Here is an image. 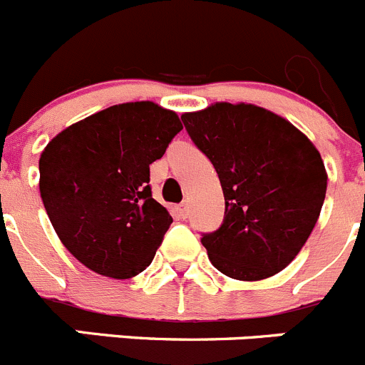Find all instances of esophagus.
Here are the masks:
<instances>
[{
  "instance_id": "34e87169",
  "label": "esophagus",
  "mask_w": 365,
  "mask_h": 365,
  "mask_svg": "<svg viewBox=\"0 0 365 365\" xmlns=\"http://www.w3.org/2000/svg\"><path fill=\"white\" fill-rule=\"evenodd\" d=\"M177 213H179L180 218H188V204H180V206H177Z\"/></svg>"
}]
</instances>
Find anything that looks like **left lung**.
Masks as SVG:
<instances>
[{
    "instance_id": "1",
    "label": "left lung",
    "mask_w": 365,
    "mask_h": 365,
    "mask_svg": "<svg viewBox=\"0 0 365 365\" xmlns=\"http://www.w3.org/2000/svg\"><path fill=\"white\" fill-rule=\"evenodd\" d=\"M180 118L224 192V222L202 237L210 262L240 281L281 272L307 244L324 202L328 173L319 150L289 120L252 103L217 102Z\"/></svg>"
}]
</instances>
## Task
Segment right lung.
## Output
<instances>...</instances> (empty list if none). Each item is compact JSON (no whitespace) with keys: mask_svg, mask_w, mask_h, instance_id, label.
Here are the masks:
<instances>
[{"mask_svg":"<svg viewBox=\"0 0 365 365\" xmlns=\"http://www.w3.org/2000/svg\"><path fill=\"white\" fill-rule=\"evenodd\" d=\"M182 123L154 102L107 107L58 133L39 190L62 245L93 272L128 279L154 259L172 217L152 199L150 165Z\"/></svg>","mask_w":365,"mask_h":365,"instance_id":"1","label":"right lung"}]
</instances>
